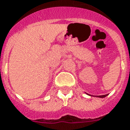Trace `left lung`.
<instances>
[{
	"mask_svg": "<svg viewBox=\"0 0 130 130\" xmlns=\"http://www.w3.org/2000/svg\"><path fill=\"white\" fill-rule=\"evenodd\" d=\"M107 95H98L97 96V97H98V98H105V97H106Z\"/></svg>",
	"mask_w": 130,
	"mask_h": 130,
	"instance_id": "8db88e82",
	"label": "left lung"
}]
</instances>
